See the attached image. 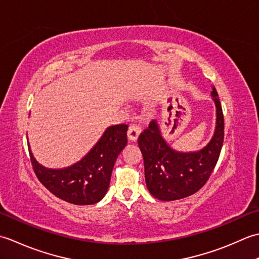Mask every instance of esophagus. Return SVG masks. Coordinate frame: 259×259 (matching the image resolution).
Wrapping results in <instances>:
<instances>
[{
    "label": "esophagus",
    "instance_id": "obj_1",
    "mask_svg": "<svg viewBox=\"0 0 259 259\" xmlns=\"http://www.w3.org/2000/svg\"><path fill=\"white\" fill-rule=\"evenodd\" d=\"M141 132H142V127L140 125H137V124H132L131 126H130V128H128V132H127V135H128V139L131 140V141H136L137 140V137H139V135L141 134Z\"/></svg>",
    "mask_w": 259,
    "mask_h": 259
}]
</instances>
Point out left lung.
<instances>
[{
  "mask_svg": "<svg viewBox=\"0 0 259 259\" xmlns=\"http://www.w3.org/2000/svg\"><path fill=\"white\" fill-rule=\"evenodd\" d=\"M217 107V126L210 143L199 152L173 151L162 139L156 123L142 132L139 146L144 160L145 181L149 191L162 201L192 196L201 189L213 172L224 143L225 123L218 93H211Z\"/></svg>",
  "mask_w": 259,
  "mask_h": 259,
  "instance_id": "obj_1",
  "label": "left lung"
}]
</instances>
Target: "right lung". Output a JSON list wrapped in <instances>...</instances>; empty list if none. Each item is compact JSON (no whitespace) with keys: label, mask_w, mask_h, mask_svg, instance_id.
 <instances>
[{"label":"right lung","mask_w":259,"mask_h":259,"mask_svg":"<svg viewBox=\"0 0 259 259\" xmlns=\"http://www.w3.org/2000/svg\"><path fill=\"white\" fill-rule=\"evenodd\" d=\"M128 125L110 126L94 149L81 161L62 170L46 168L30 160L38 180L56 197L72 204H94L103 199L109 187L114 163L127 144Z\"/></svg>","instance_id":"obj_1"}]
</instances>
